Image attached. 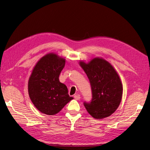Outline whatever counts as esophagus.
Here are the masks:
<instances>
[{"label":"esophagus","instance_id":"obj_1","mask_svg":"<svg viewBox=\"0 0 150 150\" xmlns=\"http://www.w3.org/2000/svg\"><path fill=\"white\" fill-rule=\"evenodd\" d=\"M74 98L75 99H76V100H79L80 98H81V97H80L79 94H75L74 96Z\"/></svg>","mask_w":150,"mask_h":150}]
</instances>
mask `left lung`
I'll return each instance as SVG.
<instances>
[{"mask_svg":"<svg viewBox=\"0 0 150 150\" xmlns=\"http://www.w3.org/2000/svg\"><path fill=\"white\" fill-rule=\"evenodd\" d=\"M79 65L89 80L92 91L91 102L84 103L86 110L95 119L110 116L118 108L122 94V85L119 75L110 62L96 57Z\"/></svg>","mask_w":150,"mask_h":150,"instance_id":"8db88e82","label":"left lung"}]
</instances>
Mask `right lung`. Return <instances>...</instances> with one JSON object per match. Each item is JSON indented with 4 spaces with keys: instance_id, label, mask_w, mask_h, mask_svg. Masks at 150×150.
<instances>
[{
    "instance_id": "obj_1",
    "label": "right lung",
    "mask_w": 150,
    "mask_h": 150,
    "mask_svg": "<svg viewBox=\"0 0 150 150\" xmlns=\"http://www.w3.org/2000/svg\"><path fill=\"white\" fill-rule=\"evenodd\" d=\"M65 62V59L49 53L40 58L32 72L29 95L35 107L44 114H57L73 99L68 94L66 86L59 79Z\"/></svg>"
}]
</instances>
